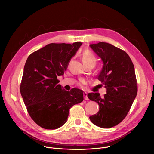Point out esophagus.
Wrapping results in <instances>:
<instances>
[{"label":"esophagus","mask_w":154,"mask_h":154,"mask_svg":"<svg viewBox=\"0 0 154 154\" xmlns=\"http://www.w3.org/2000/svg\"><path fill=\"white\" fill-rule=\"evenodd\" d=\"M83 97L85 100H88V96H87V93L86 92L83 93Z\"/></svg>","instance_id":"1"}]
</instances>
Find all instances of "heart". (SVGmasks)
<instances>
[{"label":"heart","mask_w":154,"mask_h":154,"mask_svg":"<svg viewBox=\"0 0 154 154\" xmlns=\"http://www.w3.org/2000/svg\"><path fill=\"white\" fill-rule=\"evenodd\" d=\"M82 60L85 66L89 64H93L95 65L96 63V57L91 52L88 51H86L82 54ZM86 82L87 81L86 80L80 79L78 82V85L80 86H83V85L86 84Z\"/></svg>","instance_id":"heart-1"}]
</instances>
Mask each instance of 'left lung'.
Masks as SVG:
<instances>
[{"label":"left lung","mask_w":154,"mask_h":154,"mask_svg":"<svg viewBox=\"0 0 154 154\" xmlns=\"http://www.w3.org/2000/svg\"><path fill=\"white\" fill-rule=\"evenodd\" d=\"M90 46L103 63L97 78L106 89L103 97L97 93L88 94L99 105V111L90 119L101 128H111L125 118L137 96L134 66L125 51L111 44L100 42Z\"/></svg>","instance_id":"1"}]
</instances>
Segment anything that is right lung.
<instances>
[{
  "mask_svg": "<svg viewBox=\"0 0 154 154\" xmlns=\"http://www.w3.org/2000/svg\"><path fill=\"white\" fill-rule=\"evenodd\" d=\"M82 43H51L31 54L25 64L20 91L27 112L41 127L54 130L67 121L69 109L83 100V91L58 84Z\"/></svg>",
  "mask_w": 154,
  "mask_h": 154,
  "instance_id": "1",
  "label": "right lung"
}]
</instances>
